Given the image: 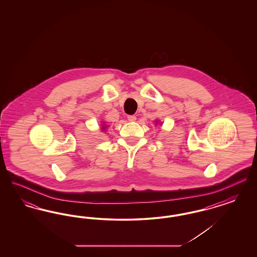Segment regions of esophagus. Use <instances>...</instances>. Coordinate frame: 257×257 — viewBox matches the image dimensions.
Returning a JSON list of instances; mask_svg holds the SVG:
<instances>
[{
	"mask_svg": "<svg viewBox=\"0 0 257 257\" xmlns=\"http://www.w3.org/2000/svg\"><path fill=\"white\" fill-rule=\"evenodd\" d=\"M128 120L129 121H131V122H134V121H136V119H137V117L135 116V115H128Z\"/></svg>",
	"mask_w": 257,
	"mask_h": 257,
	"instance_id": "esophagus-1",
	"label": "esophagus"
}]
</instances>
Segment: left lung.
I'll return each instance as SVG.
<instances>
[{"mask_svg":"<svg viewBox=\"0 0 257 257\" xmlns=\"http://www.w3.org/2000/svg\"><path fill=\"white\" fill-rule=\"evenodd\" d=\"M155 124H161V121H157V120H156V121H155Z\"/></svg>","mask_w":257,"mask_h":257,"instance_id":"obj_1","label":"left lung"}]
</instances>
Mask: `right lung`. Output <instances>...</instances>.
<instances>
[{
	"label": "right lung",
	"mask_w": 257,
	"mask_h": 257,
	"mask_svg": "<svg viewBox=\"0 0 257 257\" xmlns=\"http://www.w3.org/2000/svg\"><path fill=\"white\" fill-rule=\"evenodd\" d=\"M107 128H108V125H107L106 123L102 121V122H101V131H102V132H104Z\"/></svg>",
	"instance_id": "right-lung-1"
}]
</instances>
